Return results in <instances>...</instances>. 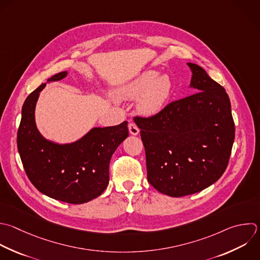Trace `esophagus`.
Segmentation results:
<instances>
[{"mask_svg":"<svg viewBox=\"0 0 260 260\" xmlns=\"http://www.w3.org/2000/svg\"><path fill=\"white\" fill-rule=\"evenodd\" d=\"M128 128H129L130 134H132V135H138L139 134V128L134 123H129Z\"/></svg>","mask_w":260,"mask_h":260,"instance_id":"obj_1","label":"esophagus"}]
</instances>
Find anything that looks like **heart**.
I'll use <instances>...</instances> for the list:
<instances>
[{"instance_id":"obj_1","label":"heart","mask_w":260,"mask_h":260,"mask_svg":"<svg viewBox=\"0 0 260 260\" xmlns=\"http://www.w3.org/2000/svg\"><path fill=\"white\" fill-rule=\"evenodd\" d=\"M172 92V81L168 75H160L154 70H148L122 86L118 98L135 100L139 98L137 109L139 113L151 116L159 113L167 105Z\"/></svg>"}]
</instances>
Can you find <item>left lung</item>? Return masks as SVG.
<instances>
[{"label":"left lung","instance_id":"1","mask_svg":"<svg viewBox=\"0 0 260 260\" xmlns=\"http://www.w3.org/2000/svg\"><path fill=\"white\" fill-rule=\"evenodd\" d=\"M190 86L195 93L168 104L150 117H134L145 149L147 180L172 197L197 193L225 171L235 124L224 88L198 65Z\"/></svg>","mask_w":260,"mask_h":260}]
</instances>
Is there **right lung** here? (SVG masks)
<instances>
[{
  "label": "right lung",
  "instance_id": "obj_1",
  "mask_svg": "<svg viewBox=\"0 0 260 260\" xmlns=\"http://www.w3.org/2000/svg\"><path fill=\"white\" fill-rule=\"evenodd\" d=\"M60 72L48 81L66 77ZM40 85L25 100L17 132V147L25 173L34 186L45 195L72 204H81L100 196L108 187L109 166L117 147L128 137V123L93 128L70 144L45 139L35 121Z\"/></svg>",
  "mask_w": 260,
  "mask_h": 260
}]
</instances>
